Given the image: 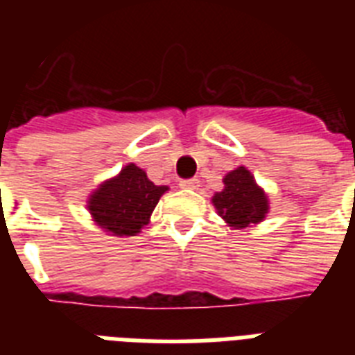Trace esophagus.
<instances>
[{
  "label": "esophagus",
  "mask_w": 355,
  "mask_h": 355,
  "mask_svg": "<svg viewBox=\"0 0 355 355\" xmlns=\"http://www.w3.org/2000/svg\"><path fill=\"white\" fill-rule=\"evenodd\" d=\"M199 184H200L199 178H186V180H180V188L197 189L199 188Z\"/></svg>",
  "instance_id": "esophagus-1"
}]
</instances>
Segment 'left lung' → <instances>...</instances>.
Instances as JSON below:
<instances>
[{
    "instance_id": "left-lung-1",
    "label": "left lung",
    "mask_w": 355,
    "mask_h": 355,
    "mask_svg": "<svg viewBox=\"0 0 355 355\" xmlns=\"http://www.w3.org/2000/svg\"><path fill=\"white\" fill-rule=\"evenodd\" d=\"M225 189L214 195V206L219 216L236 228H245L250 223L263 221L269 210L267 195L254 182L252 175L245 167H237L225 177Z\"/></svg>"
}]
</instances>
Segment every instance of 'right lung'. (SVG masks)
<instances>
[{"instance_id": "obj_1", "label": "right lung", "mask_w": 355, "mask_h": 355, "mask_svg": "<svg viewBox=\"0 0 355 355\" xmlns=\"http://www.w3.org/2000/svg\"><path fill=\"white\" fill-rule=\"evenodd\" d=\"M167 186H155L144 169L128 164L90 197L88 210L94 221L114 236H136L149 223Z\"/></svg>"}]
</instances>
